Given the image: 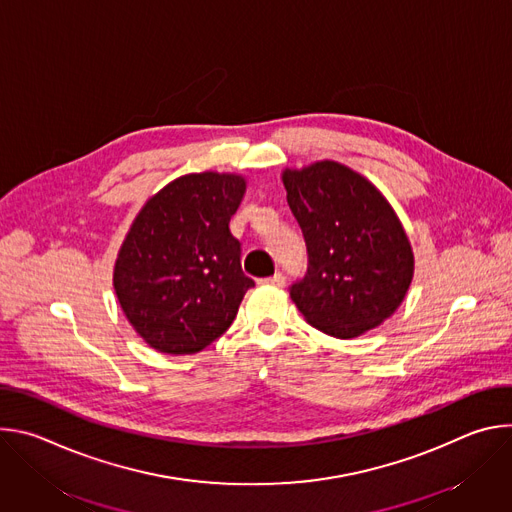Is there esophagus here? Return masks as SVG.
Returning a JSON list of instances; mask_svg holds the SVG:
<instances>
[{
	"label": "esophagus",
	"instance_id": "1",
	"mask_svg": "<svg viewBox=\"0 0 512 512\" xmlns=\"http://www.w3.org/2000/svg\"><path fill=\"white\" fill-rule=\"evenodd\" d=\"M265 283H271V285H275V287H283L285 285V277H283V273H275V275H271V277H267L265 279Z\"/></svg>",
	"mask_w": 512,
	"mask_h": 512
}]
</instances>
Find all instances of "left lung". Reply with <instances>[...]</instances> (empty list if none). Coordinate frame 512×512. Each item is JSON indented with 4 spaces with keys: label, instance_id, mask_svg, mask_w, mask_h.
Listing matches in <instances>:
<instances>
[{
    "label": "left lung",
    "instance_id": "left-lung-1",
    "mask_svg": "<svg viewBox=\"0 0 512 512\" xmlns=\"http://www.w3.org/2000/svg\"><path fill=\"white\" fill-rule=\"evenodd\" d=\"M281 180L308 247V271L289 287L306 322L328 336L354 338L391 318L415 261L387 198L332 160L285 170Z\"/></svg>",
    "mask_w": 512,
    "mask_h": 512
}]
</instances>
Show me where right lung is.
<instances>
[{"instance_id":"add662e5","label":"right lung","mask_w":512,"mask_h":512,"mask_svg":"<svg viewBox=\"0 0 512 512\" xmlns=\"http://www.w3.org/2000/svg\"><path fill=\"white\" fill-rule=\"evenodd\" d=\"M247 190L237 174H186L137 212L113 269L133 330L166 354H194L233 324L255 285L229 223Z\"/></svg>"}]
</instances>
